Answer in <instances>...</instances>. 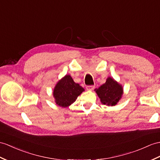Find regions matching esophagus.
Masks as SVG:
<instances>
[{
	"mask_svg": "<svg viewBox=\"0 0 160 160\" xmlns=\"http://www.w3.org/2000/svg\"><path fill=\"white\" fill-rule=\"evenodd\" d=\"M94 88H95V87L93 86V85H88V86L86 87V89L89 91H92Z\"/></svg>",
	"mask_w": 160,
	"mask_h": 160,
	"instance_id": "obj_1",
	"label": "esophagus"
}]
</instances>
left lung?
Segmentation results:
<instances>
[{
	"mask_svg": "<svg viewBox=\"0 0 160 160\" xmlns=\"http://www.w3.org/2000/svg\"><path fill=\"white\" fill-rule=\"evenodd\" d=\"M102 104L108 107L115 106L122 99L123 88L113 78L108 77L105 83L94 89Z\"/></svg>",
	"mask_w": 160,
	"mask_h": 160,
	"instance_id": "left-lung-1",
	"label": "left lung"
}]
</instances>
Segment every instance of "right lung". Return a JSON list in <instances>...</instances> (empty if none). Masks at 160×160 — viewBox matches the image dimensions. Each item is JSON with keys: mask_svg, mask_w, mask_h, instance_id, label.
Masks as SVG:
<instances>
[{"mask_svg": "<svg viewBox=\"0 0 160 160\" xmlns=\"http://www.w3.org/2000/svg\"><path fill=\"white\" fill-rule=\"evenodd\" d=\"M85 89L76 83L70 75H66L58 81L53 88V96L59 107L66 108L75 102L77 97Z\"/></svg>", "mask_w": 160, "mask_h": 160, "instance_id": "obj_1", "label": "right lung"}]
</instances>
